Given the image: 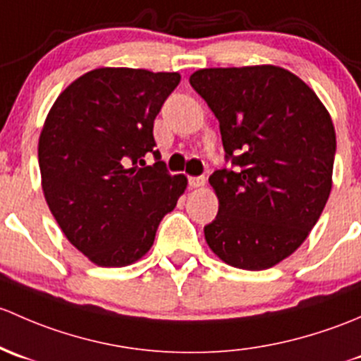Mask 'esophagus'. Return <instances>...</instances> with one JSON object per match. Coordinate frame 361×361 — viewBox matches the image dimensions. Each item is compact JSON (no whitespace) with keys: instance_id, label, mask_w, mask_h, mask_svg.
<instances>
[{"instance_id":"34e87169","label":"esophagus","mask_w":361,"mask_h":361,"mask_svg":"<svg viewBox=\"0 0 361 361\" xmlns=\"http://www.w3.org/2000/svg\"><path fill=\"white\" fill-rule=\"evenodd\" d=\"M205 182H207V179H205V176H198V177H189V185H191V188H203V185H205Z\"/></svg>"}]
</instances>
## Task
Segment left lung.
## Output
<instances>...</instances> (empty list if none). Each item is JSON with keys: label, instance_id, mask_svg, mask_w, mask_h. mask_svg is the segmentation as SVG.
Wrapping results in <instances>:
<instances>
[{"label": "left lung", "instance_id": "obj_1", "mask_svg": "<svg viewBox=\"0 0 361 361\" xmlns=\"http://www.w3.org/2000/svg\"><path fill=\"white\" fill-rule=\"evenodd\" d=\"M219 120L226 161L210 185L217 217L205 240L248 271L273 267L300 247L332 189L336 130L313 90L276 66L200 69L189 78Z\"/></svg>", "mask_w": 361, "mask_h": 361}]
</instances>
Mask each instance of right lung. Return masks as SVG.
Wrapping results in <instances>:
<instances>
[{"label": "right lung", "mask_w": 361, "mask_h": 361, "mask_svg": "<svg viewBox=\"0 0 361 361\" xmlns=\"http://www.w3.org/2000/svg\"><path fill=\"white\" fill-rule=\"evenodd\" d=\"M179 73L100 68L69 85L48 113L38 159L44 200L92 262L123 267L147 254L188 179L154 149L153 126ZM155 156L145 166L144 157Z\"/></svg>", "instance_id": "1"}]
</instances>
